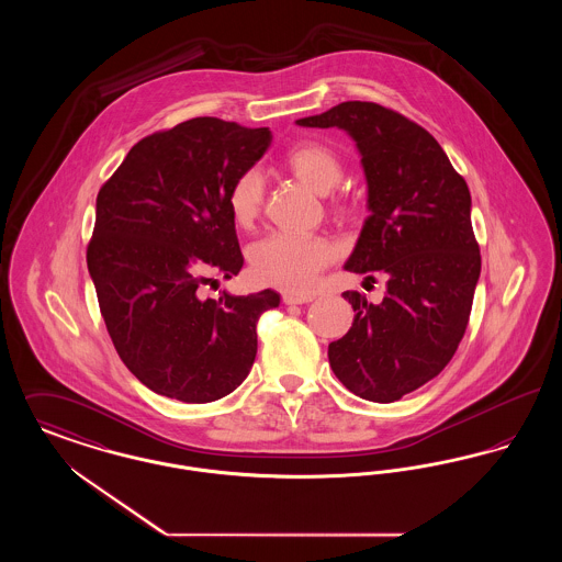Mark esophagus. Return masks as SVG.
<instances>
[{
	"mask_svg": "<svg viewBox=\"0 0 562 562\" xmlns=\"http://www.w3.org/2000/svg\"><path fill=\"white\" fill-rule=\"evenodd\" d=\"M314 296L312 294H291L286 293L282 296V301L286 303V305H303V303H310Z\"/></svg>",
	"mask_w": 562,
	"mask_h": 562,
	"instance_id": "1",
	"label": "esophagus"
}]
</instances>
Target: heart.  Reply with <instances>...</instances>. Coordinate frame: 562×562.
Here are the masks:
<instances>
[{"label": "heart", "mask_w": 562, "mask_h": 562, "mask_svg": "<svg viewBox=\"0 0 562 562\" xmlns=\"http://www.w3.org/2000/svg\"><path fill=\"white\" fill-rule=\"evenodd\" d=\"M294 177L321 195L341 183L344 168L333 149L321 143H299L284 156ZM263 177L257 168L244 170L227 193V209L238 227H250L261 213ZM335 259V248L316 236L269 234L248 248V263L255 278L284 291H310L322 269Z\"/></svg>", "instance_id": "b5f03b06"}]
</instances>
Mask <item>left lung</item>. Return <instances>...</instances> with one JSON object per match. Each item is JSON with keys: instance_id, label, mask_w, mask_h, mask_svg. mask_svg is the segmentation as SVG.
Instances as JSON below:
<instances>
[{"instance_id": "left-lung-1", "label": "left lung", "mask_w": 562, "mask_h": 562, "mask_svg": "<svg viewBox=\"0 0 562 562\" xmlns=\"http://www.w3.org/2000/svg\"><path fill=\"white\" fill-rule=\"evenodd\" d=\"M296 126L356 143L371 214L344 269L387 280L381 303L344 293L356 314L328 346L330 369L364 401H401L449 364L468 326L481 278L470 189L438 140L392 109L348 101Z\"/></svg>"}]
</instances>
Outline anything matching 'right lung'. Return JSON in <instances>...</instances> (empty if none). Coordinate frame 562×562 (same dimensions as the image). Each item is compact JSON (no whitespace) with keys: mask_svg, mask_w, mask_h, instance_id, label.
I'll return each instance as SVG.
<instances>
[{"mask_svg":"<svg viewBox=\"0 0 562 562\" xmlns=\"http://www.w3.org/2000/svg\"><path fill=\"white\" fill-rule=\"evenodd\" d=\"M269 145L268 128L193 117L138 140L97 195L88 271L122 362L156 394L218 401L252 369L257 321L280 294L198 289L244 266L227 193Z\"/></svg>","mask_w":562,"mask_h":562,"instance_id":"obj_1","label":"right lung"}]
</instances>
